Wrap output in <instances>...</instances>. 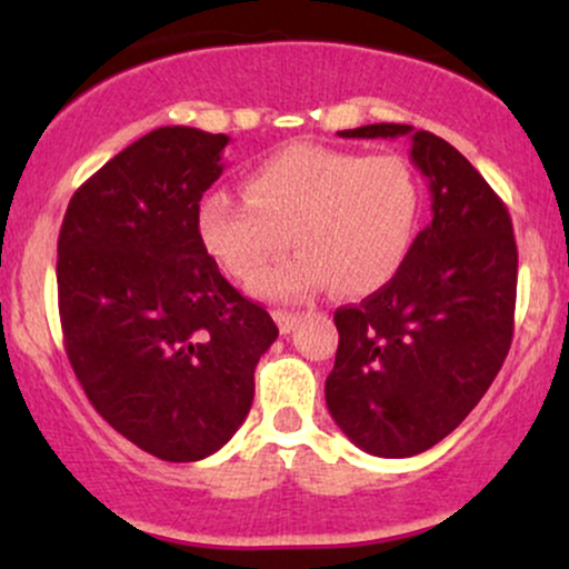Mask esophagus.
Masks as SVG:
<instances>
[{"mask_svg":"<svg viewBox=\"0 0 569 569\" xmlns=\"http://www.w3.org/2000/svg\"><path fill=\"white\" fill-rule=\"evenodd\" d=\"M272 316H276L280 335H291L293 326H297V321H299V318L293 316V312H286V310H276V312H272Z\"/></svg>","mask_w":569,"mask_h":569,"instance_id":"34e87169","label":"esophagus"}]
</instances>
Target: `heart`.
I'll use <instances>...</instances> for the list:
<instances>
[{
	"mask_svg": "<svg viewBox=\"0 0 569 569\" xmlns=\"http://www.w3.org/2000/svg\"><path fill=\"white\" fill-rule=\"evenodd\" d=\"M246 200L211 192L198 227L211 257L253 280L292 238L297 258L257 280V291L297 299L326 289L367 297L401 270L420 213V187L398 154L358 158L318 143H291L253 168Z\"/></svg>",
	"mask_w": 569,
	"mask_h": 569,
	"instance_id": "1",
	"label": "heart"
}]
</instances>
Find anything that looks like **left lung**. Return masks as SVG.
I'll use <instances>...</instances> for the list:
<instances>
[{
	"mask_svg": "<svg viewBox=\"0 0 569 569\" xmlns=\"http://www.w3.org/2000/svg\"><path fill=\"white\" fill-rule=\"evenodd\" d=\"M342 139H411L433 221L401 270L335 312L339 348L326 403L345 436L377 457H411L471 415L513 337L516 253L508 208L485 176L428 130L377 122Z\"/></svg>",
	"mask_w": 569,
	"mask_h": 569,
	"instance_id": "1",
	"label": "left lung"
}]
</instances>
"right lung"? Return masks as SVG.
Here are the masks:
<instances>
[{
    "mask_svg": "<svg viewBox=\"0 0 569 569\" xmlns=\"http://www.w3.org/2000/svg\"><path fill=\"white\" fill-rule=\"evenodd\" d=\"M224 133L141 136L69 200L58 234L63 348L98 415L168 462L213 455L243 426L278 326L200 238Z\"/></svg>",
    "mask_w": 569,
    "mask_h": 569,
    "instance_id": "add662e5",
    "label": "right lung"
}]
</instances>
